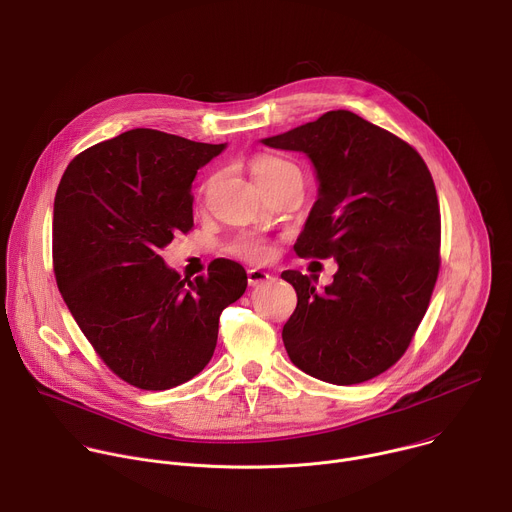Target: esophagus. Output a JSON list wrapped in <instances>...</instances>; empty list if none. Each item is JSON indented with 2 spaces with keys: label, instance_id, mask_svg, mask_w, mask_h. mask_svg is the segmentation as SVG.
I'll use <instances>...</instances> for the list:
<instances>
[{
  "label": "esophagus",
  "instance_id": "34e87169",
  "mask_svg": "<svg viewBox=\"0 0 512 512\" xmlns=\"http://www.w3.org/2000/svg\"><path fill=\"white\" fill-rule=\"evenodd\" d=\"M268 280H272V276L268 272H264L260 268H250L248 270V284L250 286H260V284H264Z\"/></svg>",
  "mask_w": 512,
  "mask_h": 512
}]
</instances>
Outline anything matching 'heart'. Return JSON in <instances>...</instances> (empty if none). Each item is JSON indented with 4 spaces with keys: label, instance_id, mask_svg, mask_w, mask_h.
Instances as JSON below:
<instances>
[{
    "label": "heart",
    "instance_id": "obj_1",
    "mask_svg": "<svg viewBox=\"0 0 512 512\" xmlns=\"http://www.w3.org/2000/svg\"><path fill=\"white\" fill-rule=\"evenodd\" d=\"M250 167H252V173H254L256 181L264 183V181L272 179L278 171H282L286 167H292V165L278 159V157H272V155H256L250 161ZM212 183H214V177L206 181V185H203V191H208L212 187ZM228 252L236 258H242V260H248V262H264V260L270 258L272 246H270L268 238H264L258 232H242L228 244Z\"/></svg>",
    "mask_w": 512,
    "mask_h": 512
}]
</instances>
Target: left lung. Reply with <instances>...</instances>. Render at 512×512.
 <instances>
[{"instance_id": "8db88e82", "label": "left lung", "mask_w": 512, "mask_h": 512, "mask_svg": "<svg viewBox=\"0 0 512 512\" xmlns=\"http://www.w3.org/2000/svg\"><path fill=\"white\" fill-rule=\"evenodd\" d=\"M262 143L313 161L319 199L294 250L339 264L323 290L296 270L282 272L298 298L282 329L286 353L321 381H369L410 347L438 280L432 173L410 143L351 111H329Z\"/></svg>"}]
</instances>
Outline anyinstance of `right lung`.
Listing matches in <instances>:
<instances>
[{
    "label": "right lung",
    "mask_w": 512,
    "mask_h": 512,
    "mask_svg": "<svg viewBox=\"0 0 512 512\" xmlns=\"http://www.w3.org/2000/svg\"><path fill=\"white\" fill-rule=\"evenodd\" d=\"M224 147L133 129L76 155L58 185V288L98 357L139 389H171L206 367L222 311L246 290L238 262L218 258L189 280L159 256L193 228L191 181Z\"/></svg>",
    "instance_id": "obj_1"
}]
</instances>
